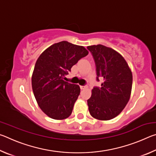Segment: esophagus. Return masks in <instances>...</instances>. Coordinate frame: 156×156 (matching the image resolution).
Listing matches in <instances>:
<instances>
[{
    "label": "esophagus",
    "instance_id": "34e87169",
    "mask_svg": "<svg viewBox=\"0 0 156 156\" xmlns=\"http://www.w3.org/2000/svg\"><path fill=\"white\" fill-rule=\"evenodd\" d=\"M80 89L83 90V89H84L85 88H87V87L86 86H80Z\"/></svg>",
    "mask_w": 156,
    "mask_h": 156
}]
</instances>
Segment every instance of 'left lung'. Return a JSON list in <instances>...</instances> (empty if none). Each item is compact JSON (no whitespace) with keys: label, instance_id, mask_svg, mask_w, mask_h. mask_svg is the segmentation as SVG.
Returning <instances> with one entry per match:
<instances>
[{"label":"left lung","instance_id":"obj_1","mask_svg":"<svg viewBox=\"0 0 156 156\" xmlns=\"http://www.w3.org/2000/svg\"><path fill=\"white\" fill-rule=\"evenodd\" d=\"M96 67V80L103 79L101 87H94L87 100L91 115L100 120L113 119L122 112L130 98L131 71L119 53L102 44L87 47Z\"/></svg>","mask_w":156,"mask_h":156}]
</instances>
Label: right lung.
<instances>
[{"mask_svg":"<svg viewBox=\"0 0 156 156\" xmlns=\"http://www.w3.org/2000/svg\"><path fill=\"white\" fill-rule=\"evenodd\" d=\"M88 54L83 46L61 41L48 47L38 57L31 85L38 106L49 118L63 120L72 114L80 89L78 84L63 79L71 68Z\"/></svg>","mask_w":156,"mask_h":156,"instance_id":"right-lung-1","label":"right lung"}]
</instances>
